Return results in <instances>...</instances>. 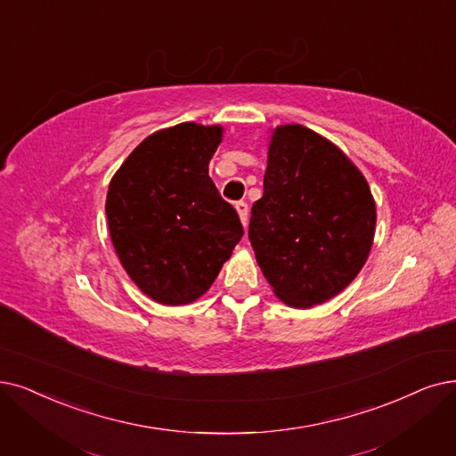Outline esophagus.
<instances>
[{"label":"esophagus","instance_id":"obj_1","mask_svg":"<svg viewBox=\"0 0 456 456\" xmlns=\"http://www.w3.org/2000/svg\"><path fill=\"white\" fill-rule=\"evenodd\" d=\"M235 211H238V215H240L241 224L247 226V223H248V206L245 202H238V204H235Z\"/></svg>","mask_w":456,"mask_h":456}]
</instances>
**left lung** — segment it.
I'll list each match as a JSON object with an SVG mask.
<instances>
[{
	"label": "left lung",
	"mask_w": 456,
	"mask_h": 456,
	"mask_svg": "<svg viewBox=\"0 0 456 456\" xmlns=\"http://www.w3.org/2000/svg\"><path fill=\"white\" fill-rule=\"evenodd\" d=\"M376 202L337 143L299 123L271 129L248 240L273 294L294 308L333 299L365 265Z\"/></svg>",
	"instance_id": "left-lung-1"
}]
</instances>
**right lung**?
I'll list each match as a JSON object with an SVG mask.
<instances>
[{"label": "right lung", "mask_w": 456, "mask_h": 456, "mask_svg": "<svg viewBox=\"0 0 456 456\" xmlns=\"http://www.w3.org/2000/svg\"><path fill=\"white\" fill-rule=\"evenodd\" d=\"M223 125L177 123L142 140L106 192L108 232L126 275L159 305L202 297L243 238L209 177Z\"/></svg>", "instance_id": "1"}]
</instances>
